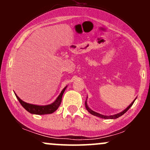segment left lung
Returning a JSON list of instances; mask_svg holds the SVG:
<instances>
[{"label": "left lung", "mask_w": 150, "mask_h": 150, "mask_svg": "<svg viewBox=\"0 0 150 150\" xmlns=\"http://www.w3.org/2000/svg\"><path fill=\"white\" fill-rule=\"evenodd\" d=\"M87 99H86V101H85V107H86V108H87V111H88L92 115H94V116H97V117H99V118H104V119H116V118H119L120 116H123V115L124 114V113H125V112H126L127 111H128L129 108L131 107L132 105L133 104L134 101H135V100L132 101V102L131 104H130V105H129L128 107L125 108V109L123 110V111H121V112H120V113H116V114H114V115H111V116H104V115L100 114V113L95 112V111H92V110L91 109V108H89V107L88 106V105H87Z\"/></svg>", "instance_id": "8db88e82"}]
</instances>
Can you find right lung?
Segmentation results:
<instances>
[{"label": "right lung", "mask_w": 150, "mask_h": 150, "mask_svg": "<svg viewBox=\"0 0 150 150\" xmlns=\"http://www.w3.org/2000/svg\"><path fill=\"white\" fill-rule=\"evenodd\" d=\"M67 86L63 88V90L61 91V94L58 95V97L56 98V99L55 100L52 104H49V105H44V106H40V105H35V104H29V103L25 102V101H22L21 99H20V97H18V96L16 95L17 99H18V101H20V103L21 105L23 106L24 108L27 110L28 112L32 114H37V115H44V114H50V113H52L56 111L58 109V108L59 107L60 104L61 103L62 100V97H63V94L64 93L65 89H66Z\"/></svg>", "instance_id": "1"}]
</instances>
